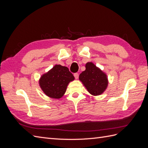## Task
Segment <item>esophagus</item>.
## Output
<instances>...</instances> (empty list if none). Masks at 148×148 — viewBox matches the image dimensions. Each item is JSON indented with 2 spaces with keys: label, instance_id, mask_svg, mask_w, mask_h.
I'll list each match as a JSON object with an SVG mask.
<instances>
[{
  "label": "esophagus",
  "instance_id": "esophagus-1",
  "mask_svg": "<svg viewBox=\"0 0 148 148\" xmlns=\"http://www.w3.org/2000/svg\"><path fill=\"white\" fill-rule=\"evenodd\" d=\"M78 73H74V77H75V79H78Z\"/></svg>",
  "mask_w": 148,
  "mask_h": 148
}]
</instances>
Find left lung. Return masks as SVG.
Wrapping results in <instances>:
<instances>
[{
	"label": "left lung",
	"instance_id": "8db88e82",
	"mask_svg": "<svg viewBox=\"0 0 148 148\" xmlns=\"http://www.w3.org/2000/svg\"><path fill=\"white\" fill-rule=\"evenodd\" d=\"M85 68V70L80 73L79 80L91 95H101L108 87L107 74L92 62H87Z\"/></svg>",
	"mask_w": 148,
	"mask_h": 148
}]
</instances>
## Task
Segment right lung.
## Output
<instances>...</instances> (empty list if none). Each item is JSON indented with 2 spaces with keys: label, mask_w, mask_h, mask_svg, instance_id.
<instances>
[{
  "label": "right lung",
  "mask_w": 148,
  "mask_h": 148,
  "mask_svg": "<svg viewBox=\"0 0 148 148\" xmlns=\"http://www.w3.org/2000/svg\"><path fill=\"white\" fill-rule=\"evenodd\" d=\"M75 79L73 74L66 66L55 65L39 79V86L43 92L52 99L63 97L69 84Z\"/></svg>",
  "instance_id": "right-lung-1"
}]
</instances>
